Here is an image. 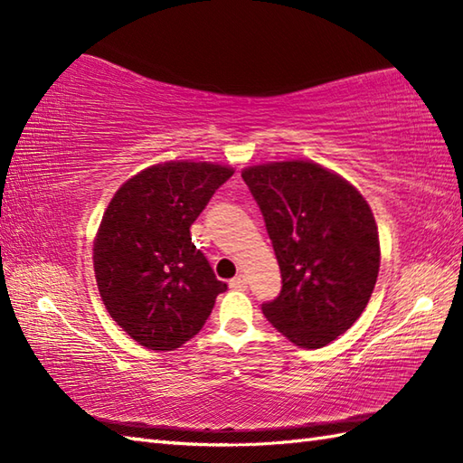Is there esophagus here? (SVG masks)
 Listing matches in <instances>:
<instances>
[{
  "instance_id": "1",
  "label": "esophagus",
  "mask_w": 463,
  "mask_h": 463,
  "mask_svg": "<svg viewBox=\"0 0 463 463\" xmlns=\"http://www.w3.org/2000/svg\"><path fill=\"white\" fill-rule=\"evenodd\" d=\"M231 288L232 290H244V288H247V277H244V274H237V277L231 280Z\"/></svg>"
}]
</instances>
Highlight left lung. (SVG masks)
<instances>
[{
    "instance_id": "8db88e82",
    "label": "left lung",
    "mask_w": 463,
    "mask_h": 463,
    "mask_svg": "<svg viewBox=\"0 0 463 463\" xmlns=\"http://www.w3.org/2000/svg\"><path fill=\"white\" fill-rule=\"evenodd\" d=\"M277 254L282 290L264 317L300 348H322L366 308L380 270L378 226L368 201L314 161L244 166Z\"/></svg>"
}]
</instances>
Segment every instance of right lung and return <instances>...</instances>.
<instances>
[{"label":"right lung","mask_w":463,"mask_h":463,"mask_svg":"<svg viewBox=\"0 0 463 463\" xmlns=\"http://www.w3.org/2000/svg\"><path fill=\"white\" fill-rule=\"evenodd\" d=\"M229 165L166 161L127 179L107 204L93 241L97 288L107 312L149 350L191 340L226 290L191 242V224Z\"/></svg>","instance_id":"1"}]
</instances>
